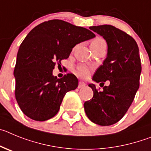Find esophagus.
Masks as SVG:
<instances>
[{"label": "esophagus", "instance_id": "34e87169", "mask_svg": "<svg viewBox=\"0 0 151 151\" xmlns=\"http://www.w3.org/2000/svg\"><path fill=\"white\" fill-rule=\"evenodd\" d=\"M86 86L85 83L83 82V81H80L78 84V88L79 89H81V88H83V86Z\"/></svg>", "mask_w": 151, "mask_h": 151}]
</instances>
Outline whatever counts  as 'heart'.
Listing matches in <instances>:
<instances>
[{
  "label": "heart",
  "instance_id": "obj_1",
  "mask_svg": "<svg viewBox=\"0 0 151 151\" xmlns=\"http://www.w3.org/2000/svg\"><path fill=\"white\" fill-rule=\"evenodd\" d=\"M106 47V43L104 39L101 38V37H96V39L92 40V43H91L92 48H99V47ZM74 71L78 76L86 77L89 74V68L87 66L81 65H78L75 68Z\"/></svg>",
  "mask_w": 151,
  "mask_h": 151
}]
</instances>
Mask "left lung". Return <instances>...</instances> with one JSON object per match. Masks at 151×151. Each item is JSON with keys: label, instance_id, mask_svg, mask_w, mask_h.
I'll list each match as a JSON object with an SVG mask.
<instances>
[{"label": "left lung", "instance_id": "obj_1", "mask_svg": "<svg viewBox=\"0 0 151 151\" xmlns=\"http://www.w3.org/2000/svg\"><path fill=\"white\" fill-rule=\"evenodd\" d=\"M89 29L102 36L108 43L107 58L92 80L103 86L108 81L109 85L99 91L94 84H89L93 97L85 101L84 109L94 123L111 126L126 114L139 88L142 72L139 50L132 37L113 25L92 26Z\"/></svg>", "mask_w": 151, "mask_h": 151}]
</instances>
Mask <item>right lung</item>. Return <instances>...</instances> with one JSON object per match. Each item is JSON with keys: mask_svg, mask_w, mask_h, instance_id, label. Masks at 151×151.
Segmentation results:
<instances>
[{"mask_svg": "<svg viewBox=\"0 0 151 151\" xmlns=\"http://www.w3.org/2000/svg\"><path fill=\"white\" fill-rule=\"evenodd\" d=\"M94 37L89 29L60 19L40 23L28 34L14 69L15 96L24 114L37 121L56 114L66 92L77 87L78 80L73 74L57 78L52 70L68 58L74 46Z\"/></svg>", "mask_w": 151, "mask_h": 151, "instance_id": "right-lung-1", "label": "right lung"}]
</instances>
